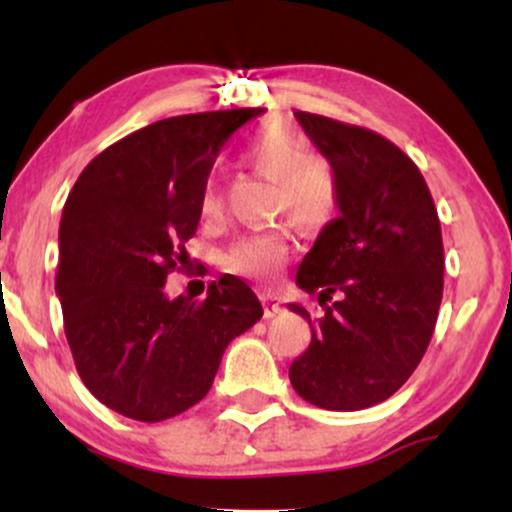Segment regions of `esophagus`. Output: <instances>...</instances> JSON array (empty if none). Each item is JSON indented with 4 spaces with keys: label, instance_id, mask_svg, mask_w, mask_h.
<instances>
[{
    "label": "esophagus",
    "instance_id": "34e87169",
    "mask_svg": "<svg viewBox=\"0 0 512 512\" xmlns=\"http://www.w3.org/2000/svg\"><path fill=\"white\" fill-rule=\"evenodd\" d=\"M262 301H264V305H267V317H272L281 310V305L276 303V296H272V293H264Z\"/></svg>",
    "mask_w": 512,
    "mask_h": 512
}]
</instances>
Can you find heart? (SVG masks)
<instances>
[{
    "label": "heart",
    "instance_id": "obj_1",
    "mask_svg": "<svg viewBox=\"0 0 512 512\" xmlns=\"http://www.w3.org/2000/svg\"><path fill=\"white\" fill-rule=\"evenodd\" d=\"M243 161L276 182V211L305 231H320L337 219L342 207V185L337 170L325 158L310 156V146L291 127H264L245 144ZM199 209L207 219L221 211V195L214 185L204 187ZM291 252L286 228L240 236L226 252V267L252 279H274L284 269Z\"/></svg>",
    "mask_w": 512,
    "mask_h": 512
}]
</instances>
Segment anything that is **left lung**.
Returning a JSON list of instances; mask_svg holds the SVG:
<instances>
[{
    "label": "left lung",
    "mask_w": 512,
    "mask_h": 512,
    "mask_svg": "<svg viewBox=\"0 0 512 512\" xmlns=\"http://www.w3.org/2000/svg\"><path fill=\"white\" fill-rule=\"evenodd\" d=\"M310 142L337 170L339 216L322 228L296 284L325 308L310 346L291 363L293 390L330 411L385 402L409 380L436 330L443 236L416 163L366 127L298 110ZM335 298L332 306L326 301Z\"/></svg>",
    "instance_id": "obj_1"
}]
</instances>
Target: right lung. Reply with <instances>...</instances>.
<instances>
[{"instance_id": "right-lung-1", "label": "right lung", "mask_w": 512, "mask_h": 512, "mask_svg": "<svg viewBox=\"0 0 512 512\" xmlns=\"http://www.w3.org/2000/svg\"><path fill=\"white\" fill-rule=\"evenodd\" d=\"M260 108L178 115L101 151L69 192L55 289L74 366L91 395L134 421H166L209 392L231 339L262 317L243 279L204 301L163 291L187 264L199 199L221 146Z\"/></svg>"}]
</instances>
